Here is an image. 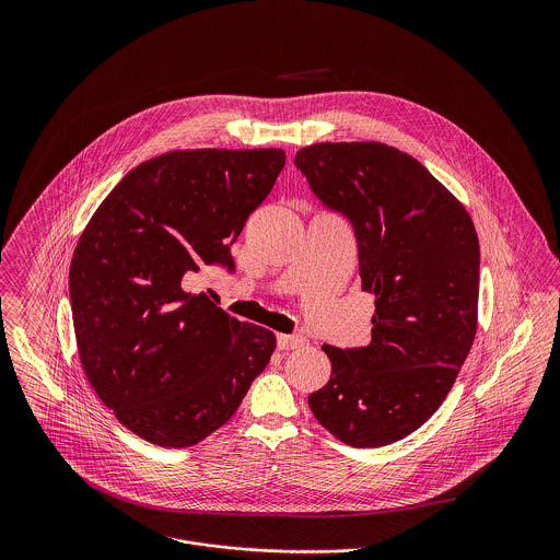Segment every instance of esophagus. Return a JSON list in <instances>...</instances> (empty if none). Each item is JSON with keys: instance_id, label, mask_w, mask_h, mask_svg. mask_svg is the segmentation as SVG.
<instances>
[{"instance_id": "34e87169", "label": "esophagus", "mask_w": 560, "mask_h": 560, "mask_svg": "<svg viewBox=\"0 0 560 560\" xmlns=\"http://www.w3.org/2000/svg\"><path fill=\"white\" fill-rule=\"evenodd\" d=\"M306 345V338L304 336H291V334H278V349L282 351H293V349H300Z\"/></svg>"}]
</instances>
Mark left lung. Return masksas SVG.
<instances>
[{
    "label": "left lung",
    "instance_id": "obj_1",
    "mask_svg": "<svg viewBox=\"0 0 560 560\" xmlns=\"http://www.w3.org/2000/svg\"><path fill=\"white\" fill-rule=\"evenodd\" d=\"M313 194L349 220L371 342L323 345L329 382L308 397L320 424L377 448L424 424L451 393L477 334L479 237L468 211L418 161L380 142H325L295 161Z\"/></svg>",
    "mask_w": 560,
    "mask_h": 560
}]
</instances>
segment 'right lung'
<instances>
[{"instance_id":"1","label":"right lung","mask_w":560,"mask_h":560,"mask_svg":"<svg viewBox=\"0 0 560 560\" xmlns=\"http://www.w3.org/2000/svg\"><path fill=\"white\" fill-rule=\"evenodd\" d=\"M282 167L280 149L172 151L133 167L80 237L69 291L81 366L151 444L185 448L220 429L276 349L273 331L183 280L202 265L235 271L231 245Z\"/></svg>"}]
</instances>
